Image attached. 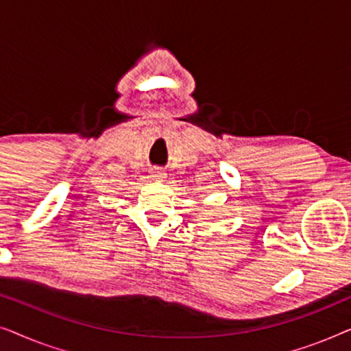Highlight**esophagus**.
<instances>
[{
	"label": "esophagus",
	"instance_id": "1",
	"mask_svg": "<svg viewBox=\"0 0 351 351\" xmlns=\"http://www.w3.org/2000/svg\"><path fill=\"white\" fill-rule=\"evenodd\" d=\"M166 172L161 169V167H153L152 169V177H155V179H165Z\"/></svg>",
	"mask_w": 351,
	"mask_h": 351
}]
</instances>
